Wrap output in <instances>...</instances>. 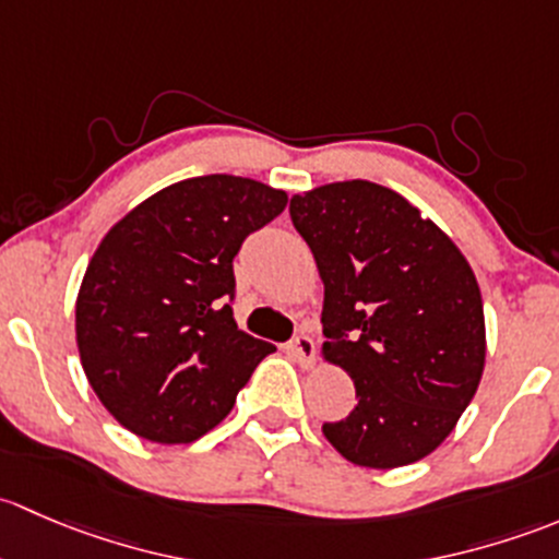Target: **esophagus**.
<instances>
[{
	"label": "esophagus",
	"mask_w": 559,
	"mask_h": 559,
	"mask_svg": "<svg viewBox=\"0 0 559 559\" xmlns=\"http://www.w3.org/2000/svg\"><path fill=\"white\" fill-rule=\"evenodd\" d=\"M293 358L298 360L301 366H312L314 364V355H318V347H314V338L309 333H298L290 344H287Z\"/></svg>",
	"instance_id": "1"
}]
</instances>
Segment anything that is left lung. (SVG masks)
I'll return each instance as SVG.
<instances>
[{
	"instance_id": "8db88e82",
	"label": "left lung",
	"mask_w": 559,
	"mask_h": 559,
	"mask_svg": "<svg viewBox=\"0 0 559 559\" xmlns=\"http://www.w3.org/2000/svg\"><path fill=\"white\" fill-rule=\"evenodd\" d=\"M290 221L325 285L322 353L358 399L322 433L355 465L417 463L452 433L485 368L468 261L404 195L368 180L296 193Z\"/></svg>"
}]
</instances>
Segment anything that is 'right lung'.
Segmentation results:
<instances>
[{"mask_svg":"<svg viewBox=\"0 0 559 559\" xmlns=\"http://www.w3.org/2000/svg\"><path fill=\"white\" fill-rule=\"evenodd\" d=\"M285 204V191L247 177H193L134 206L96 247L74 309L80 360L131 433L191 444L277 349L237 328L234 255Z\"/></svg>","mask_w":559,"mask_h":559,"instance_id":"add662e5","label":"right lung"}]
</instances>
